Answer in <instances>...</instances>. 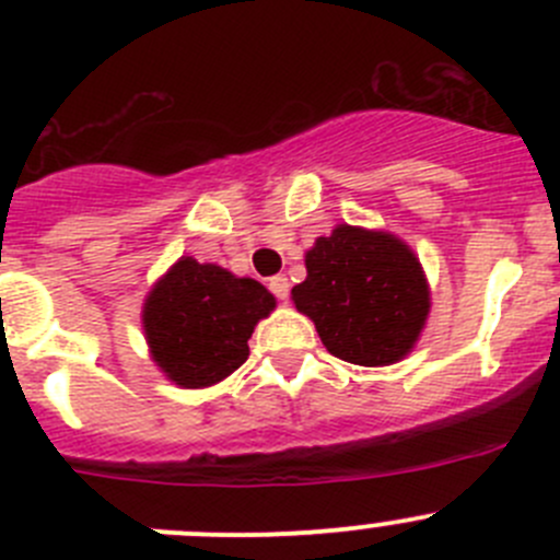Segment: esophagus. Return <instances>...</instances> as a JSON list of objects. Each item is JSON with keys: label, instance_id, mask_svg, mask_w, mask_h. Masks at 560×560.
Segmentation results:
<instances>
[{"label": "esophagus", "instance_id": "esophagus-1", "mask_svg": "<svg viewBox=\"0 0 560 560\" xmlns=\"http://www.w3.org/2000/svg\"><path fill=\"white\" fill-rule=\"evenodd\" d=\"M268 287L279 301H287V295H290V281H287V276H273V279L268 281Z\"/></svg>", "mask_w": 560, "mask_h": 560}]
</instances>
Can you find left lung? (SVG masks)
Returning a JSON list of instances; mask_svg holds the SVG:
<instances>
[{"label":"left lung","mask_w":560,"mask_h":560,"mask_svg":"<svg viewBox=\"0 0 560 560\" xmlns=\"http://www.w3.org/2000/svg\"><path fill=\"white\" fill-rule=\"evenodd\" d=\"M292 301L327 352L354 365H393L415 349L431 290L417 254L382 230L338 224L306 252Z\"/></svg>","instance_id":"left-lung-1"}]
</instances>
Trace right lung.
Listing matches in <instances>:
<instances>
[{"label":"right lung","mask_w":560,"mask_h":560,"mask_svg":"<svg viewBox=\"0 0 560 560\" xmlns=\"http://www.w3.org/2000/svg\"><path fill=\"white\" fill-rule=\"evenodd\" d=\"M273 308L259 281L180 257L143 303L151 360L178 387L217 385L246 363L254 325Z\"/></svg>","instance_id":"obj_1"}]
</instances>
